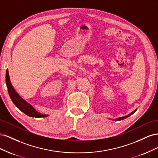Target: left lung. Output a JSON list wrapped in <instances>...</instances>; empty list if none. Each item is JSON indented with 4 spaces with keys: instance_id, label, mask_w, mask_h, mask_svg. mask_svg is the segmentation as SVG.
Segmentation results:
<instances>
[{
    "instance_id": "left-lung-1",
    "label": "left lung",
    "mask_w": 158,
    "mask_h": 158,
    "mask_svg": "<svg viewBox=\"0 0 158 158\" xmlns=\"http://www.w3.org/2000/svg\"><path fill=\"white\" fill-rule=\"evenodd\" d=\"M136 110H137V109H136L135 110V111H132V112H131L130 114H127V115H126V116H123V117H118V118H114V119H113V118H110V119H111V120H113V121H121V120H123V119H125V118H127V117H128L129 116H131V114H132L135 113L136 111Z\"/></svg>"
}]
</instances>
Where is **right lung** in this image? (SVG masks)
Wrapping results in <instances>:
<instances>
[{"label": "right lung", "mask_w": 158, "mask_h": 158, "mask_svg": "<svg viewBox=\"0 0 158 158\" xmlns=\"http://www.w3.org/2000/svg\"><path fill=\"white\" fill-rule=\"evenodd\" d=\"M6 84L8 88V92L9 95L12 99L14 104L22 111L23 113L27 114V116L35 118H40V117H46L48 116V114H41L40 112L36 111L35 109L33 107L31 104L27 103L26 100L23 99L20 95H19L16 90L14 89V87L11 84L10 76H9L8 70H6Z\"/></svg>", "instance_id": "obj_1"}]
</instances>
